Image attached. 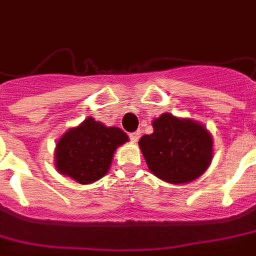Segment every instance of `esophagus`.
Listing matches in <instances>:
<instances>
[{"label":"esophagus","mask_w":256,"mask_h":256,"mask_svg":"<svg viewBox=\"0 0 256 256\" xmlns=\"http://www.w3.org/2000/svg\"><path fill=\"white\" fill-rule=\"evenodd\" d=\"M140 137H141V132H140V130H137V132H134V133L130 134V140H132L133 142H137L138 140H140Z\"/></svg>","instance_id":"obj_1"}]
</instances>
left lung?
Wrapping results in <instances>:
<instances>
[{"instance_id": "left-lung-1", "label": "left lung", "mask_w": 256, "mask_h": 256, "mask_svg": "<svg viewBox=\"0 0 256 256\" xmlns=\"http://www.w3.org/2000/svg\"><path fill=\"white\" fill-rule=\"evenodd\" d=\"M153 133L140 138L149 171L171 183H190L204 175L213 160V136L204 123L170 112L152 120Z\"/></svg>"}]
</instances>
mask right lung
<instances>
[{
  "instance_id": "add662e5",
  "label": "right lung",
  "mask_w": 256,
  "mask_h": 256,
  "mask_svg": "<svg viewBox=\"0 0 256 256\" xmlns=\"http://www.w3.org/2000/svg\"><path fill=\"white\" fill-rule=\"evenodd\" d=\"M128 141V136L123 130L90 116L60 136L54 166L60 175L80 184H90L108 172L115 150Z\"/></svg>"
}]
</instances>
